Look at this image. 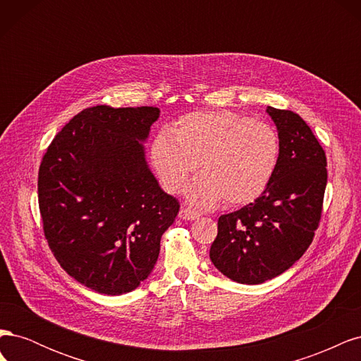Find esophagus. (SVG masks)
I'll list each match as a JSON object with an SVG mask.
<instances>
[{
  "label": "esophagus",
  "instance_id": "obj_1",
  "mask_svg": "<svg viewBox=\"0 0 361 361\" xmlns=\"http://www.w3.org/2000/svg\"><path fill=\"white\" fill-rule=\"evenodd\" d=\"M199 212L191 209V207H187V206H182L180 211H179V216L182 218V220H195V218H199Z\"/></svg>",
  "mask_w": 361,
  "mask_h": 361
}]
</instances>
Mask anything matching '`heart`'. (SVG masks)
Returning <instances> with one entry per match:
<instances>
[{"label":"heart","instance_id":"obj_1","mask_svg":"<svg viewBox=\"0 0 361 361\" xmlns=\"http://www.w3.org/2000/svg\"><path fill=\"white\" fill-rule=\"evenodd\" d=\"M280 158L274 128L228 110L182 116L152 140L150 159L162 187L179 192L200 162L190 199L204 207L253 203L267 191Z\"/></svg>","mask_w":361,"mask_h":361}]
</instances>
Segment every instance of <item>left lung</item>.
Returning <instances> with one entry per match:
<instances>
[{"mask_svg":"<svg viewBox=\"0 0 361 361\" xmlns=\"http://www.w3.org/2000/svg\"><path fill=\"white\" fill-rule=\"evenodd\" d=\"M279 129L280 158L257 200L218 218L209 256L233 281L259 285L280 276L312 244L326 187V157L309 125L290 110L268 106Z\"/></svg>","mask_w":361,"mask_h":361,"instance_id":"8db88e82","label":"left lung"}]
</instances>
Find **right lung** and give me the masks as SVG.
Wrapping results in <instances>:
<instances>
[{"label": "right lung", "mask_w": 361, "mask_h": 361, "mask_svg": "<svg viewBox=\"0 0 361 361\" xmlns=\"http://www.w3.org/2000/svg\"><path fill=\"white\" fill-rule=\"evenodd\" d=\"M157 106H89L69 120L42 158L43 233L54 257L81 285L105 295L134 290L154 269L179 202L147 169Z\"/></svg>", "instance_id": "right-lung-1"}]
</instances>
